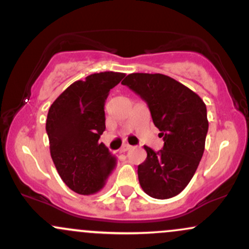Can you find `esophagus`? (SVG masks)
Returning a JSON list of instances; mask_svg holds the SVG:
<instances>
[{
    "label": "esophagus",
    "mask_w": 249,
    "mask_h": 249,
    "mask_svg": "<svg viewBox=\"0 0 249 249\" xmlns=\"http://www.w3.org/2000/svg\"><path fill=\"white\" fill-rule=\"evenodd\" d=\"M129 149H132V146L130 145H124L120 148V153H124V152L129 151Z\"/></svg>",
    "instance_id": "obj_1"
}]
</instances>
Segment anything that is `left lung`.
<instances>
[{
  "label": "left lung",
  "instance_id": "obj_1",
  "mask_svg": "<svg viewBox=\"0 0 249 249\" xmlns=\"http://www.w3.org/2000/svg\"><path fill=\"white\" fill-rule=\"evenodd\" d=\"M151 110L164 147L145 146L147 158L138 167L139 183L148 196L167 199L180 194L198 167L205 147L207 107L181 83L161 73H130L122 81Z\"/></svg>",
  "mask_w": 249,
  "mask_h": 249
}]
</instances>
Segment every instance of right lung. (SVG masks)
<instances>
[{"label":"right lung","mask_w":249,"mask_h":249,"mask_svg":"<svg viewBox=\"0 0 249 249\" xmlns=\"http://www.w3.org/2000/svg\"><path fill=\"white\" fill-rule=\"evenodd\" d=\"M124 76L113 71L90 74L72 83L50 107L51 157L64 183L79 195L100 191L116 167V157L98 139L106 129L107 97Z\"/></svg>","instance_id":"obj_1"}]
</instances>
